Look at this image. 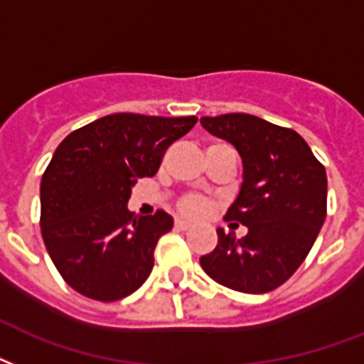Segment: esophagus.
I'll return each mask as SVG.
<instances>
[{
	"mask_svg": "<svg viewBox=\"0 0 364 364\" xmlns=\"http://www.w3.org/2000/svg\"><path fill=\"white\" fill-rule=\"evenodd\" d=\"M191 227H193V223H191V221H185V219H176L177 231H187V229H191Z\"/></svg>",
	"mask_w": 364,
	"mask_h": 364,
	"instance_id": "obj_1",
	"label": "esophagus"
}]
</instances>
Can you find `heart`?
<instances>
[{"label":"heart","instance_id":"b5f03b06","mask_svg":"<svg viewBox=\"0 0 364 364\" xmlns=\"http://www.w3.org/2000/svg\"><path fill=\"white\" fill-rule=\"evenodd\" d=\"M179 210H181L185 215H200V213L206 212V200L198 196V194H187V196H183L181 200H179Z\"/></svg>","mask_w":364,"mask_h":364}]
</instances>
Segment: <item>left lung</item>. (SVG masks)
Here are the masks:
<instances>
[{"instance_id":"left-lung-1","label":"left lung","mask_w":364,"mask_h":364,"mask_svg":"<svg viewBox=\"0 0 364 364\" xmlns=\"http://www.w3.org/2000/svg\"><path fill=\"white\" fill-rule=\"evenodd\" d=\"M208 132L229 141L242 158L240 193L227 221L246 237L218 229V246L200 257L219 284L244 294L271 292L304 263L326 218V171L304 137L252 114L204 116Z\"/></svg>"}]
</instances>
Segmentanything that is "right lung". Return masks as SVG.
I'll return each mask as SVG.
<instances>
[{
    "label": "right lung",
    "instance_id": "add662e5",
    "mask_svg": "<svg viewBox=\"0 0 364 364\" xmlns=\"http://www.w3.org/2000/svg\"><path fill=\"white\" fill-rule=\"evenodd\" d=\"M196 116L132 112L102 116L57 146L40 187L41 237L55 267L85 298L116 301L133 294L154 265L158 238L171 215L127 210L137 179L152 177L168 146Z\"/></svg>",
    "mask_w": 364,
    "mask_h": 364
}]
</instances>
